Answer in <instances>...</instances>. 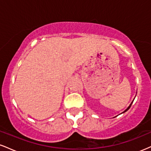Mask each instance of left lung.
<instances>
[{"label":"left lung","mask_w":151,"mask_h":151,"mask_svg":"<svg viewBox=\"0 0 151 151\" xmlns=\"http://www.w3.org/2000/svg\"><path fill=\"white\" fill-rule=\"evenodd\" d=\"M133 100H134V99H133ZM133 102V101L132 102H131V104H130V105H129V107H128V108H127V109H126V110H125V111H124V112H122V114H123V113H125V112H126V111H128V110H129V109H130V107H131V105H132Z\"/></svg>","instance_id":"left-lung-1"}]
</instances>
